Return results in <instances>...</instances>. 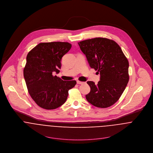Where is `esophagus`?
<instances>
[{"mask_svg":"<svg viewBox=\"0 0 153 153\" xmlns=\"http://www.w3.org/2000/svg\"><path fill=\"white\" fill-rule=\"evenodd\" d=\"M76 83H77L78 84H80V85H83V84H85V82H81V81H76Z\"/></svg>","mask_w":153,"mask_h":153,"instance_id":"obj_1","label":"esophagus"}]
</instances>
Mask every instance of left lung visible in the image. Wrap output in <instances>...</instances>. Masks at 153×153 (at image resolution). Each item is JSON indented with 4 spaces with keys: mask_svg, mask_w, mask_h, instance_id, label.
I'll use <instances>...</instances> for the list:
<instances>
[{
    "mask_svg": "<svg viewBox=\"0 0 153 153\" xmlns=\"http://www.w3.org/2000/svg\"><path fill=\"white\" fill-rule=\"evenodd\" d=\"M78 44L90 67L100 74L97 85L88 81L91 91L86 99L95 107H109L119 100L128 82V61L120 46L112 40L95 38Z\"/></svg>",
    "mask_w": 153,
    "mask_h": 153,
    "instance_id": "1",
    "label": "left lung"
}]
</instances>
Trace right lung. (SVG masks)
<instances>
[{"label": "right lung", "mask_w": 153, "mask_h": 153, "mask_svg": "<svg viewBox=\"0 0 153 153\" xmlns=\"http://www.w3.org/2000/svg\"><path fill=\"white\" fill-rule=\"evenodd\" d=\"M68 42L40 43L26 56L23 76L29 94L40 107L56 109L65 102L68 91L75 81H63L53 74H58L63 56L71 48Z\"/></svg>", "instance_id": "add662e5"}]
</instances>
